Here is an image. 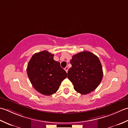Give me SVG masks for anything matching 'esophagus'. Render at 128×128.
<instances>
[{"label":"esophagus","instance_id":"obj_1","mask_svg":"<svg viewBox=\"0 0 128 128\" xmlns=\"http://www.w3.org/2000/svg\"><path fill=\"white\" fill-rule=\"evenodd\" d=\"M64 70H65V71H66V72H68V67L67 66V67H65Z\"/></svg>","mask_w":128,"mask_h":128}]
</instances>
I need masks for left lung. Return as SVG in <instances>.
<instances>
[{
  "label": "left lung",
  "instance_id": "8db88e82",
  "mask_svg": "<svg viewBox=\"0 0 128 128\" xmlns=\"http://www.w3.org/2000/svg\"><path fill=\"white\" fill-rule=\"evenodd\" d=\"M72 67L67 77L76 91L87 94L94 90L102 80V67L98 57L89 51H83L72 56Z\"/></svg>",
  "mask_w": 128,
  "mask_h": 128
}]
</instances>
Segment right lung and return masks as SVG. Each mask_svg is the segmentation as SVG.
I'll use <instances>...</instances> for the list:
<instances>
[{"instance_id": "obj_1", "label": "right lung", "mask_w": 128, "mask_h": 128, "mask_svg": "<svg viewBox=\"0 0 128 128\" xmlns=\"http://www.w3.org/2000/svg\"><path fill=\"white\" fill-rule=\"evenodd\" d=\"M54 54L47 51L36 53L31 57L26 69L30 82L42 94L50 96L58 90L67 73L60 63L54 60Z\"/></svg>"}]
</instances>
